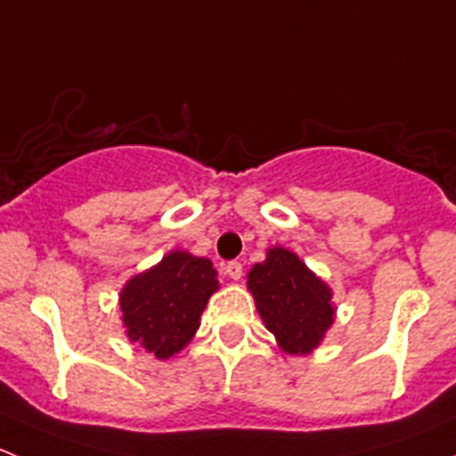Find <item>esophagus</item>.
<instances>
[{
	"mask_svg": "<svg viewBox=\"0 0 456 456\" xmlns=\"http://www.w3.org/2000/svg\"><path fill=\"white\" fill-rule=\"evenodd\" d=\"M224 273H227L232 280H240L242 278V265L236 260L229 262V265L224 266Z\"/></svg>",
	"mask_w": 456,
	"mask_h": 456,
	"instance_id": "obj_1",
	"label": "esophagus"
}]
</instances>
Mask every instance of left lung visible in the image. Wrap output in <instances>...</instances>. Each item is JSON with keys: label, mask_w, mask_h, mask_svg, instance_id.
<instances>
[{"label": "left lung", "mask_w": 456, "mask_h": 456, "mask_svg": "<svg viewBox=\"0 0 456 456\" xmlns=\"http://www.w3.org/2000/svg\"><path fill=\"white\" fill-rule=\"evenodd\" d=\"M249 291L266 329L289 355L309 353L333 324L330 289L306 269L305 262L282 247L249 271Z\"/></svg>", "instance_id": "8db88e82"}]
</instances>
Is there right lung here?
Segmentation results:
<instances>
[{"mask_svg":"<svg viewBox=\"0 0 456 456\" xmlns=\"http://www.w3.org/2000/svg\"><path fill=\"white\" fill-rule=\"evenodd\" d=\"M216 289L218 278L207 257L172 251L121 291L127 338L159 360H167L194 338Z\"/></svg>","mask_w":456,"mask_h":456,"instance_id":"right-lung-1","label":"right lung"}]
</instances>
